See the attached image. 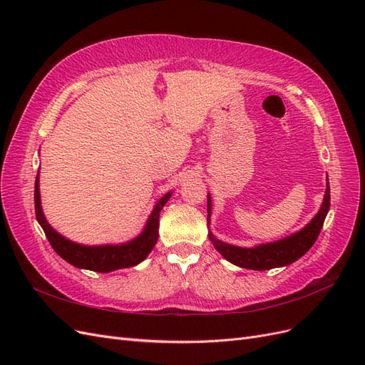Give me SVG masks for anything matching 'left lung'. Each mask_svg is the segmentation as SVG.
<instances>
[{
  "label": "left lung",
  "instance_id": "1",
  "mask_svg": "<svg viewBox=\"0 0 365 365\" xmlns=\"http://www.w3.org/2000/svg\"><path fill=\"white\" fill-rule=\"evenodd\" d=\"M329 207H331V187H327L324 192L323 205L311 222H308L300 232L291 235V237L280 240L277 242L272 244H262L253 247V249H242V247H235L230 244L222 242L217 240L212 232H209V240L212 241L215 249L220 252L222 257L235 265L241 268H249V269H269L276 267H284L289 265L294 261H297L307 253L314 242L317 241L320 235V230L323 227L324 218L329 212ZM210 217V197L207 195V222Z\"/></svg>",
  "mask_w": 365,
  "mask_h": 365
}]
</instances>
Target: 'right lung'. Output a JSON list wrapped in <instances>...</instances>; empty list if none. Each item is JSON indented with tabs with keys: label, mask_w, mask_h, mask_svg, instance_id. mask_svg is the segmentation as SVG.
I'll use <instances>...</instances> for the list:
<instances>
[{
	"label": "right lung",
	"mask_w": 365,
	"mask_h": 365,
	"mask_svg": "<svg viewBox=\"0 0 365 365\" xmlns=\"http://www.w3.org/2000/svg\"><path fill=\"white\" fill-rule=\"evenodd\" d=\"M171 197V192L163 195L156 207L153 209V214L150 215L147 226L144 232L139 235L133 241L123 244V245H100V247H86L80 245L73 241L63 238L58 235L48 222H46L42 207H41V195H39V180L36 178L34 183V212L39 221L41 227L45 232V237L48 238L54 252L63 257L66 262H69L78 268L92 269V272L98 273H109L118 268L133 267L139 262H143L147 255L153 250V247L158 242L159 237V212Z\"/></svg>",
	"instance_id": "obj_1"
}]
</instances>
